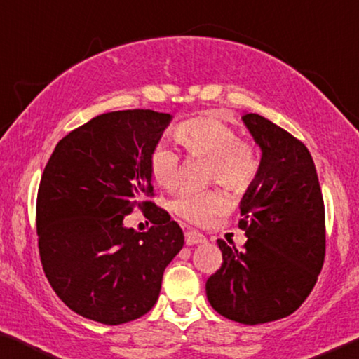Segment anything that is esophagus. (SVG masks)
<instances>
[{"label": "esophagus", "mask_w": 359, "mask_h": 359, "mask_svg": "<svg viewBox=\"0 0 359 359\" xmlns=\"http://www.w3.org/2000/svg\"><path fill=\"white\" fill-rule=\"evenodd\" d=\"M206 242V237L205 235H201L200 232L196 231H187L185 232V243L191 247V245H200V243H205Z\"/></svg>", "instance_id": "1"}]
</instances>
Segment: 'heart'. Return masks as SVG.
I'll return each instance as SVG.
<instances>
[{
    "mask_svg": "<svg viewBox=\"0 0 359 359\" xmlns=\"http://www.w3.org/2000/svg\"><path fill=\"white\" fill-rule=\"evenodd\" d=\"M175 140L190 158H210L206 179L226 187L233 194H245L259 172L258 149L238 137L235 128L216 117H195L180 124ZM154 184L174 191L182 182V159L168 145H158L148 158ZM174 212L195 226H206L212 217L226 212L227 198L217 190L184 191L172 203Z\"/></svg>",
    "mask_w": 359,
    "mask_h": 359,
    "instance_id": "1",
    "label": "heart"
}]
</instances>
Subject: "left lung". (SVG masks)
I'll list each match as a JSON object with an SVG mask.
<instances>
[{
	"label": "left lung",
	"instance_id": "left-lung-1",
	"mask_svg": "<svg viewBox=\"0 0 359 359\" xmlns=\"http://www.w3.org/2000/svg\"><path fill=\"white\" fill-rule=\"evenodd\" d=\"M261 156L259 172L240 203L243 250L219 238L222 264L206 280L221 316L255 325L290 316L311 293L324 264L325 212L308 148L266 117H243Z\"/></svg>",
	"mask_w": 359,
	"mask_h": 359
}]
</instances>
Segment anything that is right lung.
<instances>
[{
    "label": "right lung",
    "mask_w": 359,
    "mask_h": 359,
    "mask_svg": "<svg viewBox=\"0 0 359 359\" xmlns=\"http://www.w3.org/2000/svg\"><path fill=\"white\" fill-rule=\"evenodd\" d=\"M170 114L127 109L100 114L67 133L43 170L36 233L43 271L61 302L106 325L142 318L158 302L165 266L184 232L154 196L148 158ZM140 207L154 226L123 219Z\"/></svg>",
    "instance_id": "obj_1"
}]
</instances>
